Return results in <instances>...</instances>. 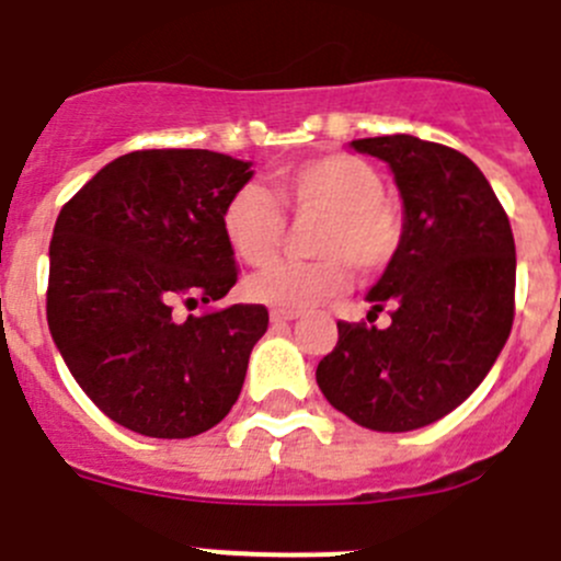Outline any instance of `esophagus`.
<instances>
[{
    "label": "esophagus",
    "instance_id": "1",
    "mask_svg": "<svg viewBox=\"0 0 561 561\" xmlns=\"http://www.w3.org/2000/svg\"><path fill=\"white\" fill-rule=\"evenodd\" d=\"M297 311H284V308H275V311H272L270 314V320L275 322V325H286V322H291V320H297Z\"/></svg>",
    "mask_w": 561,
    "mask_h": 561
}]
</instances>
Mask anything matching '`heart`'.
<instances>
[{"label":"heart","instance_id":"1","mask_svg":"<svg viewBox=\"0 0 561 561\" xmlns=\"http://www.w3.org/2000/svg\"><path fill=\"white\" fill-rule=\"evenodd\" d=\"M286 207L295 219H314L308 261H280L247 280V295L284 311H302L351 284L358 272H381L403 244V214L383 197L373 163L347 152L308 158L272 174V192L247 183L222 210L233 253L250 266L275 261L286 241Z\"/></svg>","mask_w":561,"mask_h":561}]
</instances>
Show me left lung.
<instances>
[{"label": "left lung", "mask_w": 561, "mask_h": 561, "mask_svg": "<svg viewBox=\"0 0 561 561\" xmlns=\"http://www.w3.org/2000/svg\"><path fill=\"white\" fill-rule=\"evenodd\" d=\"M353 150L387 161L403 197V244L367 295L392 325L336 322L317 383L353 423L398 434L450 414L495 364L515 320V236L459 150L403 133Z\"/></svg>", "instance_id": "8db88e82"}]
</instances>
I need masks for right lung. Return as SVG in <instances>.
Here are the masks:
<instances>
[{
	"label": "right lung",
	"instance_id": "right-lung-1",
	"mask_svg": "<svg viewBox=\"0 0 561 561\" xmlns=\"http://www.w3.org/2000/svg\"><path fill=\"white\" fill-rule=\"evenodd\" d=\"M250 178V163L222 152L138 150L60 208L46 322L75 381L113 423L186 439L239 400L266 308L239 302L174 320V306L233 289L222 210Z\"/></svg>",
	"mask_w": 561,
	"mask_h": 561
}]
</instances>
